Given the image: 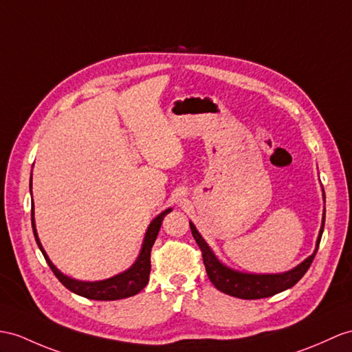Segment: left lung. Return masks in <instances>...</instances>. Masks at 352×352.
Segmentation results:
<instances>
[{
    "label": "left lung",
    "instance_id": "8db88e82",
    "mask_svg": "<svg viewBox=\"0 0 352 352\" xmlns=\"http://www.w3.org/2000/svg\"><path fill=\"white\" fill-rule=\"evenodd\" d=\"M324 221H325V213L322 217V227L320 230L318 241H316L315 252L311 256H307L302 264H298L296 269L285 273H279V275H250V273L234 272L226 267V265H222L217 260V256L213 255L208 243L203 241V237L200 236L199 231L195 230L192 222H190V227H191V233L195 239V242L201 251L206 272H208V276L212 284L215 285V288L222 291V293L237 297V298L256 300V298H265V297L275 296L280 293V291H285L293 285H296L297 282L303 278L307 269L311 267V264L316 255V251H318L321 236L324 231Z\"/></svg>",
    "mask_w": 352,
    "mask_h": 352
}]
</instances>
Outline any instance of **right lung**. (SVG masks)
<instances>
[{
	"label": "right lung",
	"mask_w": 352,
	"mask_h": 352,
	"mask_svg": "<svg viewBox=\"0 0 352 352\" xmlns=\"http://www.w3.org/2000/svg\"><path fill=\"white\" fill-rule=\"evenodd\" d=\"M30 188H31V184H30ZM168 212H171V209H167L162 213H160V215L151 222V226L148 227V231H146V236H144L140 255L139 258H137V261L133 264V267L121 273V275H116L110 279L98 280V282H80V280L64 276L63 273L52 264V261L47 258V255L38 241L36 224H34V204L31 209V222H32L34 237H36L40 251L43 252V255H45L50 270L55 273L58 280L61 282L65 288L73 291L74 294H79L82 297H87L91 300H119V298L135 296L137 293H140L144 287H146L149 280V273H151V250L153 243H155V239L161 228V222Z\"/></svg>",
	"instance_id": "add662e5"
}]
</instances>
